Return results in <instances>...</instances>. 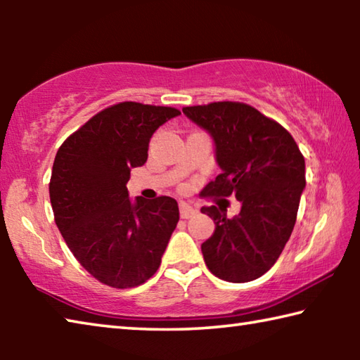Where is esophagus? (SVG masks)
<instances>
[{
    "instance_id": "esophagus-1",
    "label": "esophagus",
    "mask_w": 360,
    "mask_h": 360,
    "mask_svg": "<svg viewBox=\"0 0 360 360\" xmlns=\"http://www.w3.org/2000/svg\"><path fill=\"white\" fill-rule=\"evenodd\" d=\"M195 211L191 205H187V203H179V214H181V217L182 219H188V217H192L193 214H195Z\"/></svg>"
}]
</instances>
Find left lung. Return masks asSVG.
Returning a JSON list of instances; mask_svg holds the SVG:
<instances>
[{
	"instance_id": "1",
	"label": "left lung",
	"mask_w": 360,
	"mask_h": 360,
	"mask_svg": "<svg viewBox=\"0 0 360 360\" xmlns=\"http://www.w3.org/2000/svg\"><path fill=\"white\" fill-rule=\"evenodd\" d=\"M182 112L211 133L222 168L202 195L233 193L241 203L230 219L214 205L202 208L216 225L202 245L205 264L224 281H254L275 265L294 230L307 184L303 154L281 124L246 103L214 101Z\"/></svg>"
}]
</instances>
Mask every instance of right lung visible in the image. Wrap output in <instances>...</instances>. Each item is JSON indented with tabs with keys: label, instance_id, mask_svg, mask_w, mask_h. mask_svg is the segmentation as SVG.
<instances>
[{
	"label": "right lung",
	"instance_id": "1",
	"mask_svg": "<svg viewBox=\"0 0 360 360\" xmlns=\"http://www.w3.org/2000/svg\"><path fill=\"white\" fill-rule=\"evenodd\" d=\"M181 111L122 101L103 109L65 139L49 193L70 251L100 283L130 289L154 276L179 208L172 197L130 202V169L148 160L149 139Z\"/></svg>",
	"mask_w": 360,
	"mask_h": 360
}]
</instances>
